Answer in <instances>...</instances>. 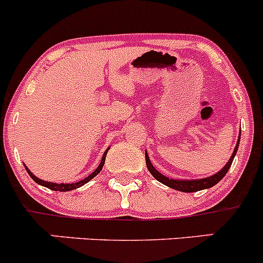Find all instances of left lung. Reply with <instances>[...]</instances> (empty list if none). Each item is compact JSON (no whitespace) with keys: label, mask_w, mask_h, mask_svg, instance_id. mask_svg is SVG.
<instances>
[{"label":"left lung","mask_w":263,"mask_h":263,"mask_svg":"<svg viewBox=\"0 0 263 263\" xmlns=\"http://www.w3.org/2000/svg\"><path fill=\"white\" fill-rule=\"evenodd\" d=\"M239 141H240V134H239V139H237V143L236 146H235V149L234 152H232L231 157H230L229 161L226 162V165H224L223 167H222L221 171L217 172L216 174H212L211 177H205V178H200V179H176V178H167V177H165L164 174L160 173L159 171H157L156 167L152 165L151 160H149L148 157V154H147L146 151V165H147V169L149 171V173L154 176L155 179H157L159 182H161L162 184H165V186L171 187V189H174V190H178V191H182V192H196V191H200V190H205V189H211V187L216 186L217 183H218L219 181H221L222 178H223L224 176H226V173L229 172L230 166H231L232 161H234V157L235 155H236L237 152V147H239Z\"/></svg>","instance_id":"obj_1"}]
</instances>
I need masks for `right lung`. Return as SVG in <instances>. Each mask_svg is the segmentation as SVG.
<instances>
[{
  "label": "right lung",
  "mask_w": 263,
  "mask_h": 263,
  "mask_svg": "<svg viewBox=\"0 0 263 263\" xmlns=\"http://www.w3.org/2000/svg\"><path fill=\"white\" fill-rule=\"evenodd\" d=\"M108 148H109V147H108ZM108 148H107V149H106V152H104L103 157H102V160H101V164L98 165V167H97L96 171L92 172V173L90 174V176H87L86 178L81 179V181L76 182V183H54V182H47V181H44V179H40L39 177L34 176V174L32 173L31 171H29L28 167L26 166V165H24V166H26L27 172H28V174H29V176H31V178L33 179V181L36 182V183L41 184V186H44V187H47V189L52 190V191H62V192L72 191V190L79 189V187L84 186L85 183H87V182H89V181H91V179L94 178V177H96L97 174H98L99 172L102 171V167H103V165H104V161H106V155H107V152H108Z\"/></svg>",
  "instance_id": "right-lung-1"
}]
</instances>
